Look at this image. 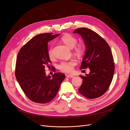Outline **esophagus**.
I'll list each match as a JSON object with an SVG mask.
<instances>
[{
  "label": "esophagus",
  "instance_id": "1",
  "mask_svg": "<svg viewBox=\"0 0 130 130\" xmlns=\"http://www.w3.org/2000/svg\"><path fill=\"white\" fill-rule=\"evenodd\" d=\"M66 77H71V78H73L74 77L73 75H70V74H68V75H66Z\"/></svg>",
  "mask_w": 130,
  "mask_h": 130
}]
</instances>
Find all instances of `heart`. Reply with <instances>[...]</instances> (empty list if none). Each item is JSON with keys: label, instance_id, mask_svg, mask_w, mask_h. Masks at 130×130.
Masks as SVG:
<instances>
[{"label": "heart", "instance_id": "1", "mask_svg": "<svg viewBox=\"0 0 130 130\" xmlns=\"http://www.w3.org/2000/svg\"><path fill=\"white\" fill-rule=\"evenodd\" d=\"M61 40L68 47L73 48L77 43V39L74 36L70 34H65L61 37ZM75 52L78 54H82L85 51V47L83 45L79 44L75 47ZM48 56L50 58L53 57L52 49L51 48L48 51ZM76 64V61L74 60L70 61H62L58 65V69L61 71L70 73L74 70V66Z\"/></svg>", "mask_w": 130, "mask_h": 130}]
</instances>
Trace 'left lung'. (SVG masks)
Here are the masks:
<instances>
[{
  "mask_svg": "<svg viewBox=\"0 0 130 130\" xmlns=\"http://www.w3.org/2000/svg\"><path fill=\"white\" fill-rule=\"evenodd\" d=\"M74 33L82 37L86 46L79 69L90 70L85 76L80 75L83 81L79 92L87 99L99 98L108 89L113 77L115 66L111 48L103 38L91 29L78 28Z\"/></svg>",
  "mask_w": 130,
  "mask_h": 130,
  "instance_id": "left-lung-1",
  "label": "left lung"
}]
</instances>
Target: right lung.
Here are the masks:
<instances>
[{
  "label": "right lung",
  "mask_w": 130,
  "mask_h": 130,
  "mask_svg": "<svg viewBox=\"0 0 130 130\" xmlns=\"http://www.w3.org/2000/svg\"><path fill=\"white\" fill-rule=\"evenodd\" d=\"M40 34L32 38L20 50L17 58L15 76L17 80L30 100L45 104L57 94L61 83L65 78L61 73L47 76L45 68L51 63L48 51V42L59 34ZM53 72L55 69L52 66Z\"/></svg>",
  "instance_id": "1"
}]
</instances>
